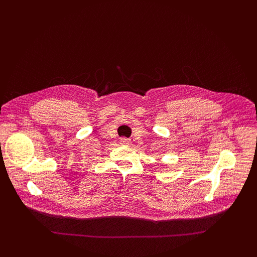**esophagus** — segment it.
<instances>
[{
	"instance_id": "1",
	"label": "esophagus",
	"mask_w": 257,
	"mask_h": 257,
	"mask_svg": "<svg viewBox=\"0 0 257 257\" xmlns=\"http://www.w3.org/2000/svg\"><path fill=\"white\" fill-rule=\"evenodd\" d=\"M120 144L123 145V146H130L132 141H130V139H127V138H121V139H120Z\"/></svg>"
}]
</instances>
